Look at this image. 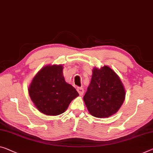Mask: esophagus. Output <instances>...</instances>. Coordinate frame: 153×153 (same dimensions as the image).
I'll return each instance as SVG.
<instances>
[{
  "mask_svg": "<svg viewBox=\"0 0 153 153\" xmlns=\"http://www.w3.org/2000/svg\"><path fill=\"white\" fill-rule=\"evenodd\" d=\"M77 91L79 92L80 96H82L84 93V89L83 88H77Z\"/></svg>",
  "mask_w": 153,
  "mask_h": 153,
  "instance_id": "esophagus-1",
  "label": "esophagus"
}]
</instances>
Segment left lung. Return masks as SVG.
Segmentation results:
<instances>
[{
	"mask_svg": "<svg viewBox=\"0 0 153 153\" xmlns=\"http://www.w3.org/2000/svg\"><path fill=\"white\" fill-rule=\"evenodd\" d=\"M125 89L111 68H94L83 100L91 116L102 118L116 114L125 99Z\"/></svg>",
	"mask_w": 153,
	"mask_h": 153,
	"instance_id": "left-lung-1",
	"label": "left lung"
}]
</instances>
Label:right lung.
Here are the masks:
<instances>
[{"label":"right lung","instance_id":"obj_1","mask_svg":"<svg viewBox=\"0 0 153 153\" xmlns=\"http://www.w3.org/2000/svg\"><path fill=\"white\" fill-rule=\"evenodd\" d=\"M62 65H47L33 77L29 94L37 109L47 116H57L79 96L73 86L65 82Z\"/></svg>","mask_w":153,"mask_h":153}]
</instances>
